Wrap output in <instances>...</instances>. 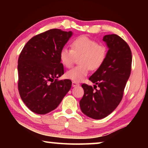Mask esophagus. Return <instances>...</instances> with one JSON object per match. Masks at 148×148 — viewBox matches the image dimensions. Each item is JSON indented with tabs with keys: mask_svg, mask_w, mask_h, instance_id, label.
Returning a JSON list of instances; mask_svg holds the SVG:
<instances>
[{
	"mask_svg": "<svg viewBox=\"0 0 148 148\" xmlns=\"http://www.w3.org/2000/svg\"><path fill=\"white\" fill-rule=\"evenodd\" d=\"M72 87H76V86H79V84L77 83L76 82H72Z\"/></svg>",
	"mask_w": 148,
	"mask_h": 148,
	"instance_id": "1",
	"label": "esophagus"
}]
</instances>
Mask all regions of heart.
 Returning a JSON list of instances; mask_svg holds the SVG:
<instances>
[{
	"instance_id": "obj_1",
	"label": "heart",
	"mask_w": 148,
	"mask_h": 148,
	"mask_svg": "<svg viewBox=\"0 0 148 148\" xmlns=\"http://www.w3.org/2000/svg\"><path fill=\"white\" fill-rule=\"evenodd\" d=\"M71 49L62 47L59 58L62 64L70 68L73 64L76 57H79L78 66L66 72V77L73 82H79L89 74L90 69H98L104 63L107 56V49L104 45L87 36H80L72 41Z\"/></svg>"
}]
</instances>
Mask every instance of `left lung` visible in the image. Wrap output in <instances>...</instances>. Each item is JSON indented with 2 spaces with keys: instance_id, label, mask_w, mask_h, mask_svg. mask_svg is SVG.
<instances>
[{
  "instance_id": "left-lung-1",
  "label": "left lung",
  "mask_w": 148,
  "mask_h": 148,
  "mask_svg": "<svg viewBox=\"0 0 148 148\" xmlns=\"http://www.w3.org/2000/svg\"><path fill=\"white\" fill-rule=\"evenodd\" d=\"M103 41L108 47L106 58L89 78L94 87L82 85L84 95L79 101L82 112L94 119L104 118L116 108L131 72L132 53L127 42L114 34L105 35Z\"/></svg>"
}]
</instances>
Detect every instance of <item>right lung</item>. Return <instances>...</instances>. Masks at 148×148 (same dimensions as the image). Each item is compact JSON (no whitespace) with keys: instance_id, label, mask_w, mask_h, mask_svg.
I'll return each instance as SVG.
<instances>
[{"instance_id":"obj_1","label":"right lung","mask_w":148,"mask_h":148,"mask_svg":"<svg viewBox=\"0 0 148 148\" xmlns=\"http://www.w3.org/2000/svg\"><path fill=\"white\" fill-rule=\"evenodd\" d=\"M72 35L71 31L48 30L30 39L19 55V92L35 114H46L56 109L71 88V80L57 78L64 74L60 51Z\"/></svg>"}]
</instances>
